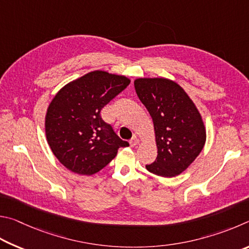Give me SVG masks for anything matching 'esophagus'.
Listing matches in <instances>:
<instances>
[{
	"instance_id": "34e87169",
	"label": "esophagus",
	"mask_w": 249,
	"mask_h": 249,
	"mask_svg": "<svg viewBox=\"0 0 249 249\" xmlns=\"http://www.w3.org/2000/svg\"><path fill=\"white\" fill-rule=\"evenodd\" d=\"M139 144V139L134 136V137H132V139L131 140H130V145L131 146H136V145H138Z\"/></svg>"
}]
</instances>
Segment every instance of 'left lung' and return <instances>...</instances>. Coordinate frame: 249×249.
<instances>
[{"mask_svg":"<svg viewBox=\"0 0 249 249\" xmlns=\"http://www.w3.org/2000/svg\"><path fill=\"white\" fill-rule=\"evenodd\" d=\"M134 89L153 119L158 158L146 169L162 177L179 175L202 151L206 129L186 91L167 78H138Z\"/></svg>","mask_w":249,"mask_h":249,"instance_id":"obj_1","label":"left lung"}]
</instances>
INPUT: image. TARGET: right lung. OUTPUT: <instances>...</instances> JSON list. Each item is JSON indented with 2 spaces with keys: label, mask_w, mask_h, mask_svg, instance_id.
Returning <instances> with one entry per match:
<instances>
[{
  "label": "right lung",
  "mask_w": 249,
  "mask_h": 249,
  "mask_svg": "<svg viewBox=\"0 0 249 249\" xmlns=\"http://www.w3.org/2000/svg\"><path fill=\"white\" fill-rule=\"evenodd\" d=\"M130 84L125 76L94 71L69 83L52 99L46 115L48 144L73 173L93 175L128 146L100 110Z\"/></svg>",
  "instance_id": "right-lung-1"
}]
</instances>
